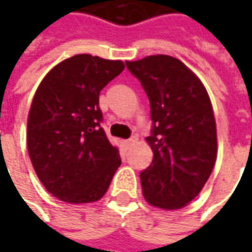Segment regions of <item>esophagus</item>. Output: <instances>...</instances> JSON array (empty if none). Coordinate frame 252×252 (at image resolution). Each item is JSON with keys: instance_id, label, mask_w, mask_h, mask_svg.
I'll use <instances>...</instances> for the list:
<instances>
[{"instance_id": "1", "label": "esophagus", "mask_w": 252, "mask_h": 252, "mask_svg": "<svg viewBox=\"0 0 252 252\" xmlns=\"http://www.w3.org/2000/svg\"><path fill=\"white\" fill-rule=\"evenodd\" d=\"M136 141H137V137H130L129 140L125 141V144H126V147L129 149V147H131V146H134V144H136Z\"/></svg>"}]
</instances>
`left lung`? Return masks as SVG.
<instances>
[{"label": "left lung", "instance_id": "obj_1", "mask_svg": "<svg viewBox=\"0 0 252 252\" xmlns=\"http://www.w3.org/2000/svg\"><path fill=\"white\" fill-rule=\"evenodd\" d=\"M126 65L143 85L153 130L146 137L151 164L141 171L143 196L151 206L177 210L199 195L218 158L212 102L198 75L167 54L147 56Z\"/></svg>", "mask_w": 252, "mask_h": 252}]
</instances>
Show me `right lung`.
<instances>
[{
	"mask_svg": "<svg viewBox=\"0 0 252 252\" xmlns=\"http://www.w3.org/2000/svg\"><path fill=\"white\" fill-rule=\"evenodd\" d=\"M123 70L122 60L75 54L54 65L34 92L28 153L44 188L63 202L99 200L121 165L99 125V92Z\"/></svg>",
	"mask_w": 252,
	"mask_h": 252,
	"instance_id": "1",
	"label": "right lung"
}]
</instances>
